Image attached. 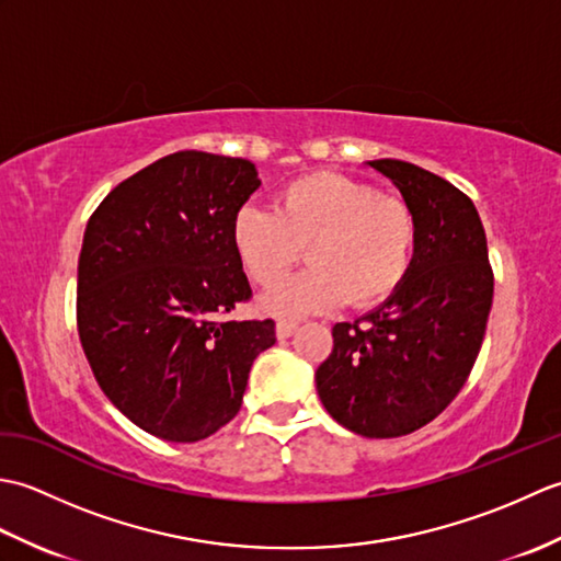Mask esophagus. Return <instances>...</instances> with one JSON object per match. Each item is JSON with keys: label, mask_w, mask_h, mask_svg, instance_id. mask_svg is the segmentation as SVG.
<instances>
[{"label": "esophagus", "mask_w": 561, "mask_h": 561, "mask_svg": "<svg viewBox=\"0 0 561 561\" xmlns=\"http://www.w3.org/2000/svg\"><path fill=\"white\" fill-rule=\"evenodd\" d=\"M296 323H287V320H282V323H277V337L279 340H287V337H291L294 332H296Z\"/></svg>", "instance_id": "34e87169"}]
</instances>
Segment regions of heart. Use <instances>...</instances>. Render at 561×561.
Returning <instances> with one entry per match:
<instances>
[{"mask_svg": "<svg viewBox=\"0 0 561 561\" xmlns=\"http://www.w3.org/2000/svg\"><path fill=\"white\" fill-rule=\"evenodd\" d=\"M416 241L404 202L328 171L284 185L274 209L243 205L231 221L233 253L257 284H271L307 248L309 270L257 299L262 313L284 320L325 313L347 299L362 308L388 299L408 279Z\"/></svg>", "mask_w": 561, "mask_h": 561, "instance_id": "1", "label": "heart"}]
</instances>
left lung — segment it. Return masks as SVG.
<instances>
[{
	"instance_id": "1",
	"label": "left lung",
	"mask_w": 561,
	"mask_h": 561,
	"mask_svg": "<svg viewBox=\"0 0 561 561\" xmlns=\"http://www.w3.org/2000/svg\"><path fill=\"white\" fill-rule=\"evenodd\" d=\"M368 169L400 190L420 241L400 287L354 323L332 328L318 366L320 402L366 438L412 434L444 412L478 359L494 277L472 199L420 165L378 159Z\"/></svg>"
}]
</instances>
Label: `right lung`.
<instances>
[{"instance_id":"right-lung-1","label":"right lung","mask_w":561,"mask_h":561,"mask_svg":"<svg viewBox=\"0 0 561 561\" xmlns=\"http://www.w3.org/2000/svg\"><path fill=\"white\" fill-rule=\"evenodd\" d=\"M257 187L245 159L175 151L117 185L83 231L81 347L108 400L151 436L219 432L277 342L274 320H217L250 296L231 221Z\"/></svg>"}]
</instances>
